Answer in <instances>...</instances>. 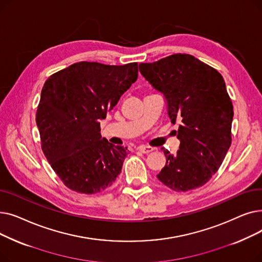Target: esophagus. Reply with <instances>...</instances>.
Masks as SVG:
<instances>
[{"instance_id": "1", "label": "esophagus", "mask_w": 262, "mask_h": 262, "mask_svg": "<svg viewBox=\"0 0 262 262\" xmlns=\"http://www.w3.org/2000/svg\"><path fill=\"white\" fill-rule=\"evenodd\" d=\"M138 149L141 153H144V154H147L149 152H152V150H154V148L152 146H147V145H140V146H138Z\"/></svg>"}]
</instances>
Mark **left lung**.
<instances>
[{"label":"left lung","mask_w":262,"mask_h":262,"mask_svg":"<svg viewBox=\"0 0 262 262\" xmlns=\"http://www.w3.org/2000/svg\"><path fill=\"white\" fill-rule=\"evenodd\" d=\"M142 76L162 93L180 149L163 148L167 162L158 180L174 191H189L207 183L221 166L231 143L233 107L225 81L215 69L188 54H174L140 63Z\"/></svg>","instance_id":"left-lung-1"}]
</instances>
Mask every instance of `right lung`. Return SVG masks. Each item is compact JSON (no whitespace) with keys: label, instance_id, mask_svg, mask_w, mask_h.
Wrapping results in <instances>:
<instances>
[{"label":"right lung","instance_id":"obj_1","mask_svg":"<svg viewBox=\"0 0 262 262\" xmlns=\"http://www.w3.org/2000/svg\"><path fill=\"white\" fill-rule=\"evenodd\" d=\"M137 77V62L108 66L81 61L45 82L36 114L41 147L69 189L98 193L121 173L127 147L102 138L100 121Z\"/></svg>","mask_w":262,"mask_h":262}]
</instances>
